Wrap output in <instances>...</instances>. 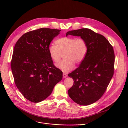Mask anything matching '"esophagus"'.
Instances as JSON below:
<instances>
[{
    "mask_svg": "<svg viewBox=\"0 0 128 128\" xmlns=\"http://www.w3.org/2000/svg\"><path fill=\"white\" fill-rule=\"evenodd\" d=\"M67 74H63V78H66V77H67Z\"/></svg>",
    "mask_w": 128,
    "mask_h": 128,
    "instance_id": "34e87169",
    "label": "esophagus"
}]
</instances>
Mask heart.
<instances>
[{
	"instance_id": "obj_1",
	"label": "heart",
	"mask_w": 128,
	"mask_h": 128,
	"mask_svg": "<svg viewBox=\"0 0 128 128\" xmlns=\"http://www.w3.org/2000/svg\"><path fill=\"white\" fill-rule=\"evenodd\" d=\"M56 46L50 44L48 51L52 60L60 62L63 54L64 60L57 65L58 68L64 72L71 71L74 64L80 63L84 59L88 50L85 40L82 38L64 37L56 41Z\"/></svg>"
}]
</instances>
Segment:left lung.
<instances>
[{"mask_svg": "<svg viewBox=\"0 0 128 128\" xmlns=\"http://www.w3.org/2000/svg\"><path fill=\"white\" fill-rule=\"evenodd\" d=\"M68 35L80 36L88 46L80 66L68 75L74 80L68 95L78 104L90 105L102 97L113 76L114 48L104 36L88 28L68 31Z\"/></svg>", "mask_w": 128, "mask_h": 128, "instance_id": "obj_1", "label": "left lung"}]
</instances>
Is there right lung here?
I'll list each match as a JSON object with an SVG mask.
<instances>
[{
    "instance_id": "add662e5",
    "label": "right lung",
    "mask_w": 128,
    "mask_h": 128,
    "mask_svg": "<svg viewBox=\"0 0 128 128\" xmlns=\"http://www.w3.org/2000/svg\"><path fill=\"white\" fill-rule=\"evenodd\" d=\"M61 30L40 28L23 34L16 42L11 61L14 82L29 101L45 100L61 81L63 72L53 64L48 51Z\"/></svg>"
}]
</instances>
